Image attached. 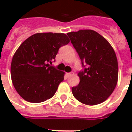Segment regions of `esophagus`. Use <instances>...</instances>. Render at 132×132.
I'll list each match as a JSON object with an SVG mask.
<instances>
[{"label":"esophagus","instance_id":"34e87169","mask_svg":"<svg viewBox=\"0 0 132 132\" xmlns=\"http://www.w3.org/2000/svg\"><path fill=\"white\" fill-rule=\"evenodd\" d=\"M73 75V72H67L66 73V76H67V77H70L71 75Z\"/></svg>","mask_w":132,"mask_h":132}]
</instances>
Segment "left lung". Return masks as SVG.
<instances>
[{"instance_id": "left-lung-1", "label": "left lung", "mask_w": 132, "mask_h": 132, "mask_svg": "<svg viewBox=\"0 0 132 132\" xmlns=\"http://www.w3.org/2000/svg\"><path fill=\"white\" fill-rule=\"evenodd\" d=\"M76 50L83 70L80 81L72 88L73 96L82 103L94 105L110 96L118 81V62L108 41L93 30H79L67 34Z\"/></svg>"}]
</instances>
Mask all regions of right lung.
I'll return each instance as SVG.
<instances>
[{
    "mask_svg": "<svg viewBox=\"0 0 132 132\" xmlns=\"http://www.w3.org/2000/svg\"><path fill=\"white\" fill-rule=\"evenodd\" d=\"M69 42L64 34L42 33L30 36L20 46L11 61V76L24 100L40 103L54 96L64 72L51 64L60 48Z\"/></svg>",
    "mask_w": 132,
    "mask_h": 132,
    "instance_id": "1",
    "label": "right lung"
}]
</instances>
